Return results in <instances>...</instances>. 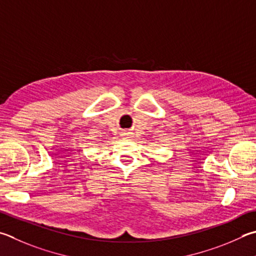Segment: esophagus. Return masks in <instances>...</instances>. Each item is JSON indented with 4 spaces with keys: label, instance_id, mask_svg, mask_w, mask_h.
Wrapping results in <instances>:
<instances>
[{
    "label": "esophagus",
    "instance_id": "obj_1",
    "mask_svg": "<svg viewBox=\"0 0 256 256\" xmlns=\"http://www.w3.org/2000/svg\"><path fill=\"white\" fill-rule=\"evenodd\" d=\"M128 133L126 131H124V132H123V136H128Z\"/></svg>",
    "mask_w": 256,
    "mask_h": 256
}]
</instances>
